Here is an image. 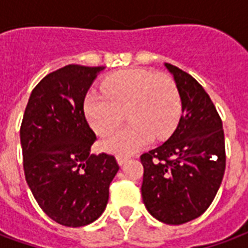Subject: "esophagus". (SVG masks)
I'll use <instances>...</instances> for the list:
<instances>
[{
	"label": "esophagus",
	"instance_id": "esophagus-1",
	"mask_svg": "<svg viewBox=\"0 0 248 248\" xmlns=\"http://www.w3.org/2000/svg\"><path fill=\"white\" fill-rule=\"evenodd\" d=\"M129 159V156H124V155H118L117 156V161H118L119 165H124V162Z\"/></svg>",
	"mask_w": 248,
	"mask_h": 248
}]
</instances>
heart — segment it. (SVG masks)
<instances>
[{"label": "heart", "mask_w": 248, "mask_h": 248, "mask_svg": "<svg viewBox=\"0 0 248 248\" xmlns=\"http://www.w3.org/2000/svg\"><path fill=\"white\" fill-rule=\"evenodd\" d=\"M105 94L89 93L83 102L87 122L98 135L117 129L124 118L131 121L102 140L105 150L130 155L147 145L153 137L163 140L177 124L182 101L177 83L165 73L127 69L108 76Z\"/></svg>", "instance_id": "b5f03b06"}]
</instances>
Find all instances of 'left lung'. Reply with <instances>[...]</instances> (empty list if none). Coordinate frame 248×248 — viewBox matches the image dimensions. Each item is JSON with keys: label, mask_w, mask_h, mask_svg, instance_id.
<instances>
[{"label": "left lung", "mask_w": 248, "mask_h": 248, "mask_svg": "<svg viewBox=\"0 0 248 248\" xmlns=\"http://www.w3.org/2000/svg\"><path fill=\"white\" fill-rule=\"evenodd\" d=\"M175 79L182 115L163 145L140 155L142 199L147 211L166 224L201 217L217 195L226 169L222 119L195 78L165 63Z\"/></svg>", "instance_id": "obj_1"}]
</instances>
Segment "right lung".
Listing matches in <instances>:
<instances>
[{"mask_svg":"<svg viewBox=\"0 0 248 248\" xmlns=\"http://www.w3.org/2000/svg\"><path fill=\"white\" fill-rule=\"evenodd\" d=\"M103 69L67 65L44 77L19 130L26 182L42 211L67 227L101 217L119 170L114 155L90 154L97 137L83 111L87 90Z\"/></svg>","mask_w":248,"mask_h":248,"instance_id":"1","label":"right lung"}]
</instances>
